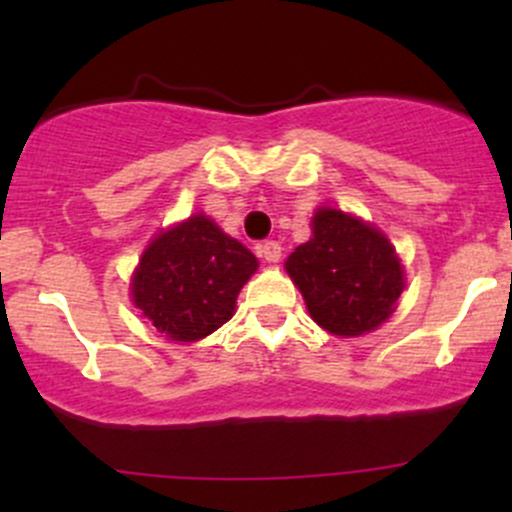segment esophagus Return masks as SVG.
I'll return each mask as SVG.
<instances>
[{
    "label": "esophagus",
    "mask_w": 512,
    "mask_h": 512,
    "mask_svg": "<svg viewBox=\"0 0 512 512\" xmlns=\"http://www.w3.org/2000/svg\"><path fill=\"white\" fill-rule=\"evenodd\" d=\"M260 255L267 262H279L281 260V245L276 240H267V243L260 245Z\"/></svg>",
    "instance_id": "obj_1"
}]
</instances>
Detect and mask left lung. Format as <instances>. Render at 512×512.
<instances>
[{
	"label": "left lung",
	"instance_id": "left-lung-1",
	"mask_svg": "<svg viewBox=\"0 0 512 512\" xmlns=\"http://www.w3.org/2000/svg\"><path fill=\"white\" fill-rule=\"evenodd\" d=\"M286 272L303 293L308 313L337 337L373 332L395 313L404 272L383 233L342 209L320 207L313 238L286 260Z\"/></svg>",
	"mask_w": 512,
	"mask_h": 512
}]
</instances>
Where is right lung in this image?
Returning a JSON list of instances; mask_svg holds the SVG:
<instances>
[{
    "instance_id": "add662e5",
    "label": "right lung",
    "mask_w": 512,
    "mask_h": 512,
    "mask_svg": "<svg viewBox=\"0 0 512 512\" xmlns=\"http://www.w3.org/2000/svg\"><path fill=\"white\" fill-rule=\"evenodd\" d=\"M255 272L257 257L243 243L195 214L151 240L132 274V301L156 332L197 342L231 320Z\"/></svg>"
}]
</instances>
